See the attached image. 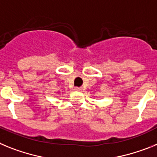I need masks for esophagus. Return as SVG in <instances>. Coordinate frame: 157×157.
<instances>
[{
  "label": "esophagus",
  "instance_id": "34e87169",
  "mask_svg": "<svg viewBox=\"0 0 157 157\" xmlns=\"http://www.w3.org/2000/svg\"><path fill=\"white\" fill-rule=\"evenodd\" d=\"M75 90H76V91H81L82 88H79V87H76V88H75Z\"/></svg>",
  "mask_w": 157,
  "mask_h": 157
}]
</instances>
